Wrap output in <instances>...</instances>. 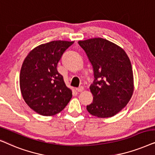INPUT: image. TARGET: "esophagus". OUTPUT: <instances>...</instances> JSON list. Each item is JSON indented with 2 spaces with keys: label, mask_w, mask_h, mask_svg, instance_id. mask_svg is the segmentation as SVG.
<instances>
[{
  "label": "esophagus",
  "mask_w": 155,
  "mask_h": 155,
  "mask_svg": "<svg viewBox=\"0 0 155 155\" xmlns=\"http://www.w3.org/2000/svg\"><path fill=\"white\" fill-rule=\"evenodd\" d=\"M84 91V87L83 86H80L78 88H76V91L77 92H82Z\"/></svg>",
  "instance_id": "34e87169"
}]
</instances>
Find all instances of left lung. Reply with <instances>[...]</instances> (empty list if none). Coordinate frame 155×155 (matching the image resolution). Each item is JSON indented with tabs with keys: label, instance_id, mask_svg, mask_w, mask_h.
<instances>
[{
	"label": "left lung",
	"instance_id": "left-lung-1",
	"mask_svg": "<svg viewBox=\"0 0 155 155\" xmlns=\"http://www.w3.org/2000/svg\"><path fill=\"white\" fill-rule=\"evenodd\" d=\"M78 43L94 69V81L90 86L94 99L86 109L98 117L114 116L125 107L133 94L130 60L123 49L106 39L92 38Z\"/></svg>",
	"mask_w": 155,
	"mask_h": 155
}]
</instances>
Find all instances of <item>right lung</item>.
Wrapping results in <instances>:
<instances>
[{"label":"right lung","instance_id":"add662e5","mask_svg":"<svg viewBox=\"0 0 155 155\" xmlns=\"http://www.w3.org/2000/svg\"><path fill=\"white\" fill-rule=\"evenodd\" d=\"M74 42L51 41L34 48L25 59L20 74L24 101L38 114L50 116L65 108L72 97L57 64Z\"/></svg>","mask_w":155,"mask_h":155}]
</instances>
